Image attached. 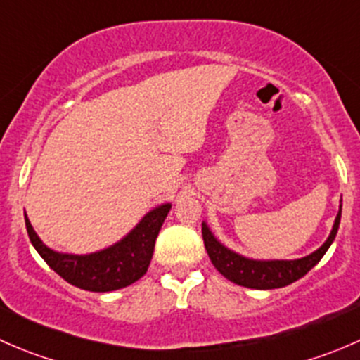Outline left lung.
Wrapping results in <instances>:
<instances>
[{"mask_svg":"<svg viewBox=\"0 0 360 360\" xmlns=\"http://www.w3.org/2000/svg\"><path fill=\"white\" fill-rule=\"evenodd\" d=\"M340 219L341 205L340 212H338L335 219V226H333L331 235L322 244V248L311 252L310 256L292 261H257L240 256V254L224 248L221 242H217L205 223H202V235L210 261L216 266V270L221 275H224L228 281L249 289H277L285 288V285L296 282L297 278L304 277L322 259L326 250L329 249V245L335 240L338 226H340Z\"/></svg>","mask_w":360,"mask_h":360,"instance_id":"left-lung-1","label":"left lung"}]
</instances>
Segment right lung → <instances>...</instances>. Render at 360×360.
Here are the masks:
<instances>
[{"label":"right lung","mask_w":360,"mask_h":360,"mask_svg":"<svg viewBox=\"0 0 360 360\" xmlns=\"http://www.w3.org/2000/svg\"><path fill=\"white\" fill-rule=\"evenodd\" d=\"M170 210V203H163L148 212L141 223L123 240L111 248L85 256L56 252L46 248L32 230L27 216L25 228L31 244L56 274L75 288L92 292H108L127 288L139 281L148 271L153 257L158 231Z\"/></svg>","instance_id":"obj_1"}]
</instances>
